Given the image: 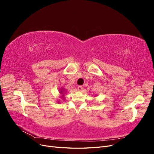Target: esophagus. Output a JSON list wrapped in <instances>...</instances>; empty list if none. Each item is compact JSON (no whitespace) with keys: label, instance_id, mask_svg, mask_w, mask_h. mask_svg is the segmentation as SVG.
<instances>
[{"label":"esophagus","instance_id":"1","mask_svg":"<svg viewBox=\"0 0 154 154\" xmlns=\"http://www.w3.org/2000/svg\"><path fill=\"white\" fill-rule=\"evenodd\" d=\"M82 89H83V87H82V86L79 85V86L78 87V90L79 91H81Z\"/></svg>","mask_w":154,"mask_h":154}]
</instances>
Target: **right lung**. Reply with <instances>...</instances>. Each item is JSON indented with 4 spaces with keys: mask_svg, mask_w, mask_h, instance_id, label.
Instances as JSON below:
<instances>
[{
    "mask_svg": "<svg viewBox=\"0 0 154 154\" xmlns=\"http://www.w3.org/2000/svg\"><path fill=\"white\" fill-rule=\"evenodd\" d=\"M63 92H65V91H64L63 88H61V89H60V94H62V96H64Z\"/></svg>",
    "mask_w": 154,
    "mask_h": 154,
    "instance_id": "obj_1",
    "label": "right lung"
}]
</instances>
